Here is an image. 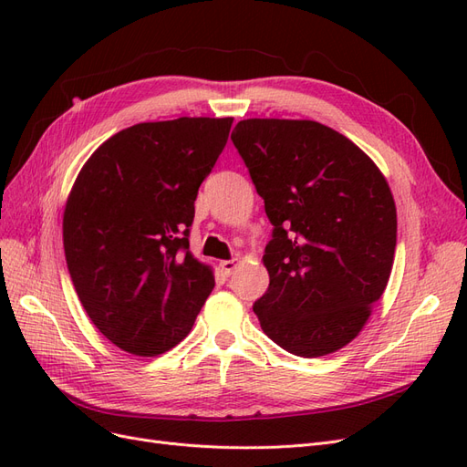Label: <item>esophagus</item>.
Wrapping results in <instances>:
<instances>
[{
  "label": "esophagus",
  "instance_id": "34e87169",
  "mask_svg": "<svg viewBox=\"0 0 467 467\" xmlns=\"http://www.w3.org/2000/svg\"><path fill=\"white\" fill-rule=\"evenodd\" d=\"M237 265H239V259H228V261H220V268H222V273L223 275H232L235 268H237Z\"/></svg>",
  "mask_w": 467,
  "mask_h": 467
}]
</instances>
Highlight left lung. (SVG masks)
Listing matches in <instances>:
<instances>
[{"label": "left lung", "mask_w": 467, "mask_h": 467, "mask_svg": "<svg viewBox=\"0 0 467 467\" xmlns=\"http://www.w3.org/2000/svg\"><path fill=\"white\" fill-rule=\"evenodd\" d=\"M232 142L275 225L253 304L268 338L296 357L355 338L384 294L398 242L386 177L357 144L316 120L247 119Z\"/></svg>", "instance_id": "8db88e82"}]
</instances>
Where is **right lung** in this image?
<instances>
[{
	"mask_svg": "<svg viewBox=\"0 0 467 467\" xmlns=\"http://www.w3.org/2000/svg\"><path fill=\"white\" fill-rule=\"evenodd\" d=\"M234 119L181 117L110 136L81 167L64 210L69 276L95 327L136 357L185 338L214 288L189 234L201 182Z\"/></svg>",
	"mask_w": 467,
	"mask_h": 467,
	"instance_id": "add662e5",
	"label": "right lung"
}]
</instances>
